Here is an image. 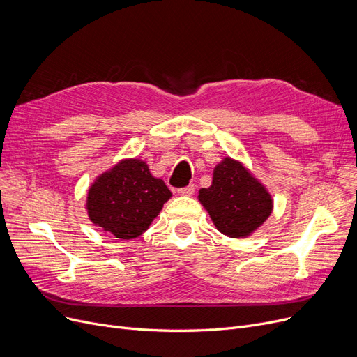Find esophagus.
Returning a JSON list of instances; mask_svg holds the SVG:
<instances>
[{
    "mask_svg": "<svg viewBox=\"0 0 357 357\" xmlns=\"http://www.w3.org/2000/svg\"><path fill=\"white\" fill-rule=\"evenodd\" d=\"M177 193H178L180 196H192V195L195 193V185H193V184L185 185V188L178 189V190H177Z\"/></svg>",
    "mask_w": 357,
    "mask_h": 357,
    "instance_id": "esophagus-1",
    "label": "esophagus"
}]
</instances>
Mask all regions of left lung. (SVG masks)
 Wrapping results in <instances>:
<instances>
[{"instance_id": "left-lung-1", "label": "left lung", "mask_w": 357, "mask_h": 357, "mask_svg": "<svg viewBox=\"0 0 357 357\" xmlns=\"http://www.w3.org/2000/svg\"><path fill=\"white\" fill-rule=\"evenodd\" d=\"M197 197L216 229L231 238L251 235L273 211V199L264 185L229 157L215 167L211 188L200 189Z\"/></svg>"}]
</instances>
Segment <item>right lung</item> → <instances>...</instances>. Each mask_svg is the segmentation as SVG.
I'll use <instances>...</instances> for the list:
<instances>
[{
    "mask_svg": "<svg viewBox=\"0 0 357 357\" xmlns=\"http://www.w3.org/2000/svg\"><path fill=\"white\" fill-rule=\"evenodd\" d=\"M169 197L172 192L145 161L128 158L94 180L86 206L94 225L116 238L132 240L149 228Z\"/></svg>",
    "mask_w": 357,
    "mask_h": 357,
    "instance_id": "obj_1",
    "label": "right lung"
}]
</instances>
